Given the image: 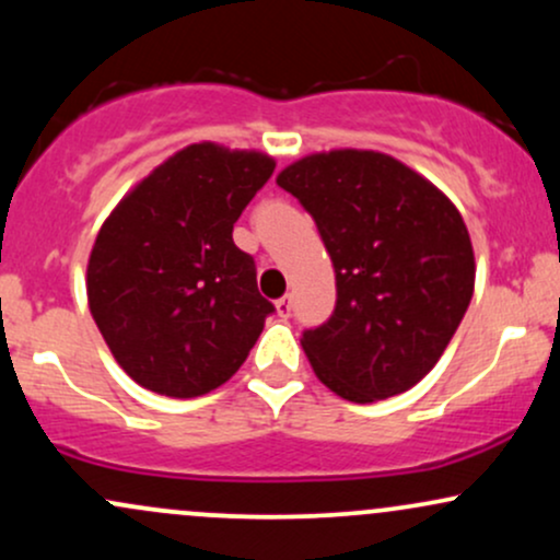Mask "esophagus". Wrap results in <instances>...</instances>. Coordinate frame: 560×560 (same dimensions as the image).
I'll return each instance as SVG.
<instances>
[{
  "label": "esophagus",
  "mask_w": 560,
  "mask_h": 560,
  "mask_svg": "<svg viewBox=\"0 0 560 560\" xmlns=\"http://www.w3.org/2000/svg\"><path fill=\"white\" fill-rule=\"evenodd\" d=\"M276 313H279L281 318L292 316V298H289V294H284V298L276 300Z\"/></svg>",
  "instance_id": "obj_1"
}]
</instances>
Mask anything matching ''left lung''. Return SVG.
<instances>
[{
	"mask_svg": "<svg viewBox=\"0 0 560 560\" xmlns=\"http://www.w3.org/2000/svg\"><path fill=\"white\" fill-rule=\"evenodd\" d=\"M276 184L316 221L337 305L302 350L326 387L374 402L419 384L474 294V249L455 205L382 152L302 158Z\"/></svg>",
	"mask_w": 560,
	"mask_h": 560,
	"instance_id": "left-lung-1",
	"label": "left lung"
}]
</instances>
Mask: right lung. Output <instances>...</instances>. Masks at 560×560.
I'll list each match as a JSON object with an SVG mask.
<instances>
[{
    "instance_id": "1",
    "label": "right lung",
    "mask_w": 560,
    "mask_h": 560,
    "mask_svg": "<svg viewBox=\"0 0 560 560\" xmlns=\"http://www.w3.org/2000/svg\"><path fill=\"white\" fill-rule=\"evenodd\" d=\"M276 163L191 144L128 195L96 234L86 271L92 316L133 382L197 397L240 371L276 311L258 292L234 223Z\"/></svg>"
}]
</instances>
